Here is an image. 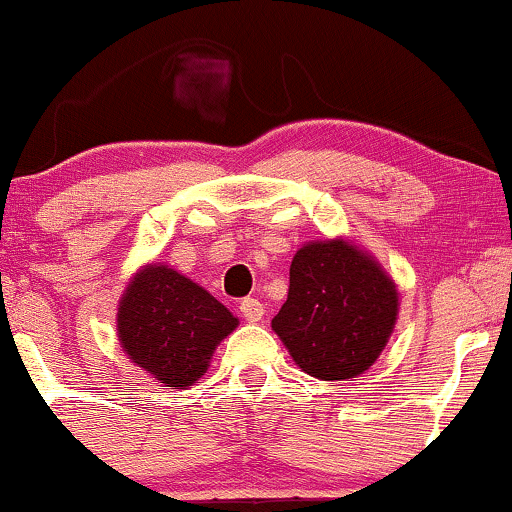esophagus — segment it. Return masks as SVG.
Listing matches in <instances>:
<instances>
[{
  "label": "esophagus",
  "instance_id": "1",
  "mask_svg": "<svg viewBox=\"0 0 512 512\" xmlns=\"http://www.w3.org/2000/svg\"><path fill=\"white\" fill-rule=\"evenodd\" d=\"M240 312L247 321H261L263 319V303L258 298H244L240 303Z\"/></svg>",
  "mask_w": 512,
  "mask_h": 512
}]
</instances>
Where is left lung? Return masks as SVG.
Segmentation results:
<instances>
[{
	"instance_id": "obj_1",
	"label": "left lung",
	"mask_w": 512,
	"mask_h": 512,
	"mask_svg": "<svg viewBox=\"0 0 512 512\" xmlns=\"http://www.w3.org/2000/svg\"><path fill=\"white\" fill-rule=\"evenodd\" d=\"M396 312V286L373 258L342 240L312 242L293 256L272 328L307 375L349 380L380 356Z\"/></svg>"
}]
</instances>
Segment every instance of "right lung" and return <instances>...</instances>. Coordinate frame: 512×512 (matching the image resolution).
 Listing matches in <instances>:
<instances>
[{
    "label": "right lung",
    "instance_id": "obj_1",
    "mask_svg": "<svg viewBox=\"0 0 512 512\" xmlns=\"http://www.w3.org/2000/svg\"><path fill=\"white\" fill-rule=\"evenodd\" d=\"M235 326L212 293L165 265L139 272L118 307L125 354L165 387H191Z\"/></svg>",
    "mask_w": 512,
    "mask_h": 512
}]
</instances>
